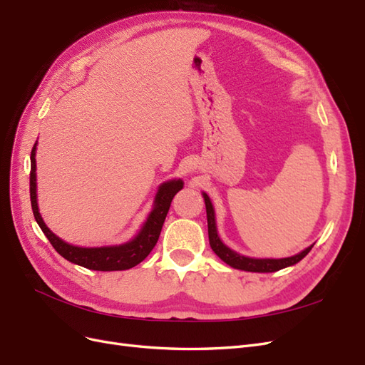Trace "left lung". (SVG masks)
Returning a JSON list of instances; mask_svg holds the SVG:
<instances>
[{
    "label": "left lung",
    "instance_id": "1",
    "mask_svg": "<svg viewBox=\"0 0 365 365\" xmlns=\"http://www.w3.org/2000/svg\"><path fill=\"white\" fill-rule=\"evenodd\" d=\"M204 201H205V208H207L210 247H212V250L217 254V256L222 259L227 264H230L231 268L242 269V271H251V272H274V271L283 269L286 267H291V264H295L297 262H300L314 247V245L307 247L300 254H295V256L286 257V259H251V257L240 256V254L225 247L222 244V240L219 239L217 231H216L215 210H213L212 201H210V197L205 193H204Z\"/></svg>",
    "mask_w": 365,
    "mask_h": 365
}]
</instances>
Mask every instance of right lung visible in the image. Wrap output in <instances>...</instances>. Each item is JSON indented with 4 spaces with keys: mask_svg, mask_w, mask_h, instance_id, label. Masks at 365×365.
<instances>
[{
    "mask_svg": "<svg viewBox=\"0 0 365 365\" xmlns=\"http://www.w3.org/2000/svg\"><path fill=\"white\" fill-rule=\"evenodd\" d=\"M36 143L31 149V169H30V201L33 216H35L38 225L41 227L42 233L47 236L53 248L56 250L63 259L71 263L81 264L83 268L94 271H123L134 268L135 264L145 260L149 252L157 245L164 219L169 213L173 196L182 189L181 180H173L169 182L161 184L160 190L155 197V207L150 212L146 224L143 225L140 233L128 244L118 247H102V248H82L74 247L59 239L56 235L51 233L48 227L43 224L39 215L38 201H36Z\"/></svg>",
    "mask_w": 365,
    "mask_h": 365,
    "instance_id": "right-lung-1",
    "label": "right lung"
}]
</instances>
